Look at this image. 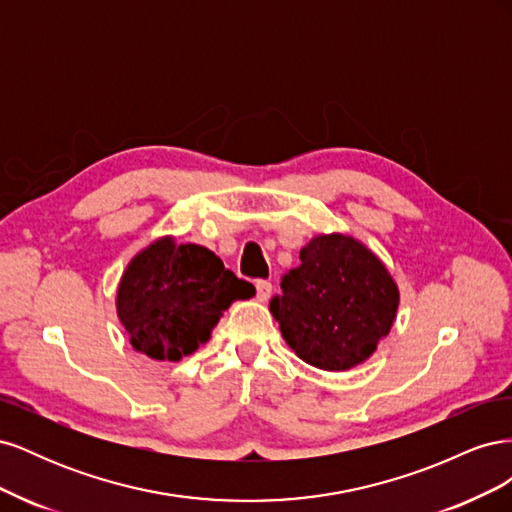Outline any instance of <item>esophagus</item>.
Segmentation results:
<instances>
[{"instance_id": "obj_1", "label": "esophagus", "mask_w": 512, "mask_h": 512, "mask_svg": "<svg viewBox=\"0 0 512 512\" xmlns=\"http://www.w3.org/2000/svg\"><path fill=\"white\" fill-rule=\"evenodd\" d=\"M271 292H273V286H271V282H267V280H258L256 282V294H258V301H269L271 299Z\"/></svg>"}]
</instances>
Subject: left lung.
<instances>
[{
  "label": "left lung",
  "instance_id": "1",
  "mask_svg": "<svg viewBox=\"0 0 512 512\" xmlns=\"http://www.w3.org/2000/svg\"><path fill=\"white\" fill-rule=\"evenodd\" d=\"M301 265L282 277L269 309L299 359L327 371L367 361L389 335L399 290L389 269L348 235H318L301 250Z\"/></svg>",
  "mask_w": 512,
  "mask_h": 512
}]
</instances>
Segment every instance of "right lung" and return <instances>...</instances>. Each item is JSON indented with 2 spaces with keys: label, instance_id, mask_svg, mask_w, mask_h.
Here are the masks:
<instances>
[{
  "label": "right lung",
  "instance_id": "right-lung-1",
  "mask_svg": "<svg viewBox=\"0 0 512 512\" xmlns=\"http://www.w3.org/2000/svg\"><path fill=\"white\" fill-rule=\"evenodd\" d=\"M254 294L256 288L224 269L207 247L162 237L123 271L117 316L136 352L156 361H179L209 342L232 301Z\"/></svg>",
  "mask_w": 512,
  "mask_h": 512
}]
</instances>
